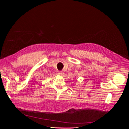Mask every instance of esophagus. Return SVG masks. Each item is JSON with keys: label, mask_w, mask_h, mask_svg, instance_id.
<instances>
[{"label": "esophagus", "mask_w": 129, "mask_h": 129, "mask_svg": "<svg viewBox=\"0 0 129 129\" xmlns=\"http://www.w3.org/2000/svg\"><path fill=\"white\" fill-rule=\"evenodd\" d=\"M58 75H61V76H63L64 74L63 72H58Z\"/></svg>", "instance_id": "esophagus-1"}]
</instances>
